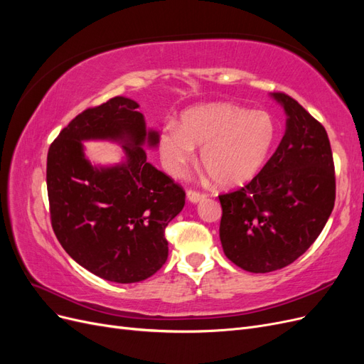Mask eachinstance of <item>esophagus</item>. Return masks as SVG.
<instances>
[{"label": "esophagus", "instance_id": "obj_1", "mask_svg": "<svg viewBox=\"0 0 364 364\" xmlns=\"http://www.w3.org/2000/svg\"><path fill=\"white\" fill-rule=\"evenodd\" d=\"M205 194H202V193H199V191H194V190H190V191H186V199H188L190 202H193V203H197V202H200V200H203L205 199Z\"/></svg>", "mask_w": 364, "mask_h": 364}]
</instances>
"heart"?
I'll return each instance as SVG.
<instances>
[{"instance_id": "obj_1", "label": "heart", "mask_w": 364, "mask_h": 364, "mask_svg": "<svg viewBox=\"0 0 364 364\" xmlns=\"http://www.w3.org/2000/svg\"><path fill=\"white\" fill-rule=\"evenodd\" d=\"M273 117L264 111L214 103L190 109L179 126L165 124L159 150L165 167L181 174L202 147V165L223 188H237L255 179L277 141Z\"/></svg>"}]
</instances>
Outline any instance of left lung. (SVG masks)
I'll return each mask as SVG.
<instances>
[{"instance_id":"1","label":"left lung","mask_w":364,"mask_h":364,"mask_svg":"<svg viewBox=\"0 0 364 364\" xmlns=\"http://www.w3.org/2000/svg\"><path fill=\"white\" fill-rule=\"evenodd\" d=\"M272 97L287 115L277 151L243 188L218 196L225 255L252 273L278 270L299 258L322 232L336 202L325 127L290 95Z\"/></svg>"}]
</instances>
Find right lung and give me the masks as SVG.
Wrapping results in <instances>:
<instances>
[{"label":"right lung","mask_w":364,"mask_h":364,"mask_svg":"<svg viewBox=\"0 0 364 364\" xmlns=\"http://www.w3.org/2000/svg\"><path fill=\"white\" fill-rule=\"evenodd\" d=\"M139 105L114 97L87 107L62 129L47 156L51 226L68 255L106 281L139 282L168 257L165 228L185 205V191L147 162L142 146L156 147ZM123 144L125 161L112 168L85 159L82 140Z\"/></svg>","instance_id":"right-lung-1"}]
</instances>
